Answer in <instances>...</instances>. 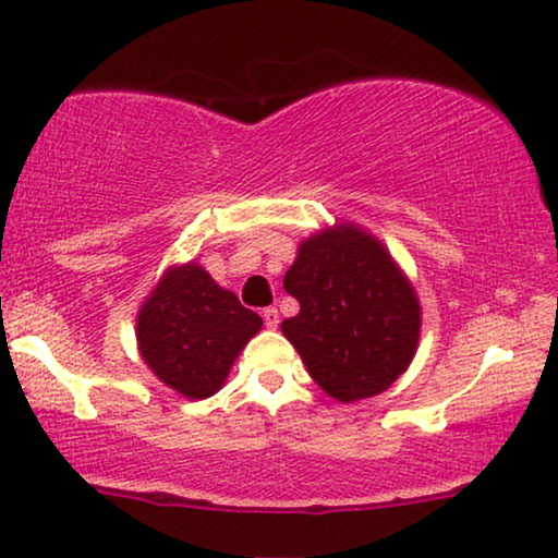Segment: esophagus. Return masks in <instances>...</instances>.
<instances>
[{
    "label": "esophagus",
    "instance_id": "obj_1",
    "mask_svg": "<svg viewBox=\"0 0 558 558\" xmlns=\"http://www.w3.org/2000/svg\"><path fill=\"white\" fill-rule=\"evenodd\" d=\"M263 320H265V326H268L270 330H276L278 323H280L278 307H265V311H263Z\"/></svg>",
    "mask_w": 558,
    "mask_h": 558
}]
</instances>
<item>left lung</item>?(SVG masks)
I'll return each mask as SVG.
<instances>
[{"instance_id":"8db88e82","label":"left lung","mask_w":558,"mask_h":558,"mask_svg":"<svg viewBox=\"0 0 558 558\" xmlns=\"http://www.w3.org/2000/svg\"><path fill=\"white\" fill-rule=\"evenodd\" d=\"M282 288L301 303L282 320L311 378L340 403L384 393L409 371L421 338V303L388 247L355 222L298 245Z\"/></svg>"}]
</instances>
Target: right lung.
<instances>
[{"label": "right lung", "mask_w": 558, "mask_h": 558, "mask_svg": "<svg viewBox=\"0 0 558 558\" xmlns=\"http://www.w3.org/2000/svg\"><path fill=\"white\" fill-rule=\"evenodd\" d=\"M137 351L147 368L174 393L199 401L226 386V378L263 318L213 280L203 265H170L135 320Z\"/></svg>", "instance_id": "obj_1"}]
</instances>
